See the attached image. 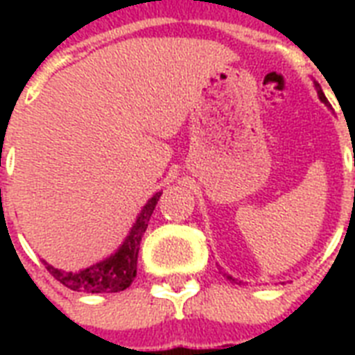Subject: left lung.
<instances>
[{
	"label": "left lung",
	"mask_w": 355,
	"mask_h": 355,
	"mask_svg": "<svg viewBox=\"0 0 355 355\" xmlns=\"http://www.w3.org/2000/svg\"><path fill=\"white\" fill-rule=\"evenodd\" d=\"M315 88H317V94H319V99H320V101L324 103V105H328V99H326V96H324V94H322V90H320V86L317 85V83H315ZM225 276H227L228 280H234L232 276H230V275H227V272H225Z\"/></svg>",
	"instance_id": "obj_1"
}]
</instances>
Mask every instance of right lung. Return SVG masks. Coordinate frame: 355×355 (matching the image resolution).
<instances>
[{"mask_svg":"<svg viewBox=\"0 0 355 355\" xmlns=\"http://www.w3.org/2000/svg\"><path fill=\"white\" fill-rule=\"evenodd\" d=\"M162 191L155 193L147 200V205L141 208L138 219L130 228L128 236L125 237L121 247L108 256L103 261L90 265L77 272H66V270L55 269L53 265L46 263V269L51 272L55 280L66 286L71 291L80 293H118L127 289L136 278V267H138L139 241L144 237L149 219L153 216L156 202L160 199Z\"/></svg>","mask_w":355,"mask_h":355,"instance_id":"right-lung-1","label":"right lung"}]
</instances>
